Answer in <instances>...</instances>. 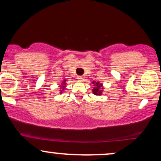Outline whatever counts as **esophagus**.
<instances>
[{"mask_svg": "<svg viewBox=\"0 0 161 161\" xmlns=\"http://www.w3.org/2000/svg\"><path fill=\"white\" fill-rule=\"evenodd\" d=\"M77 78H78V79L79 80H80V81H83V80H84L85 77H84V76H78V77H77Z\"/></svg>", "mask_w": 161, "mask_h": 161, "instance_id": "34e87169", "label": "esophagus"}]
</instances>
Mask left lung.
I'll return each instance as SVG.
<instances>
[{
	"instance_id": "8db88e82",
	"label": "left lung",
	"mask_w": 161,
	"mask_h": 161,
	"mask_svg": "<svg viewBox=\"0 0 161 161\" xmlns=\"http://www.w3.org/2000/svg\"><path fill=\"white\" fill-rule=\"evenodd\" d=\"M92 83H93V84L96 85V87L94 88L93 90H92L93 94H95V95H101L102 94V89H101V87L103 86V84L100 83V82H95V81Z\"/></svg>"
}]
</instances>
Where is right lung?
Wrapping results in <instances>:
<instances>
[{
    "mask_svg": "<svg viewBox=\"0 0 161 161\" xmlns=\"http://www.w3.org/2000/svg\"><path fill=\"white\" fill-rule=\"evenodd\" d=\"M64 81H65V80H64ZM64 83H66L64 82V83H62V86H63L61 87V88H62V90H64V86H65V84H64ZM62 90H61V92H62Z\"/></svg>",
    "mask_w": 161,
    "mask_h": 161,
    "instance_id": "1",
    "label": "right lung"
}]
</instances>
